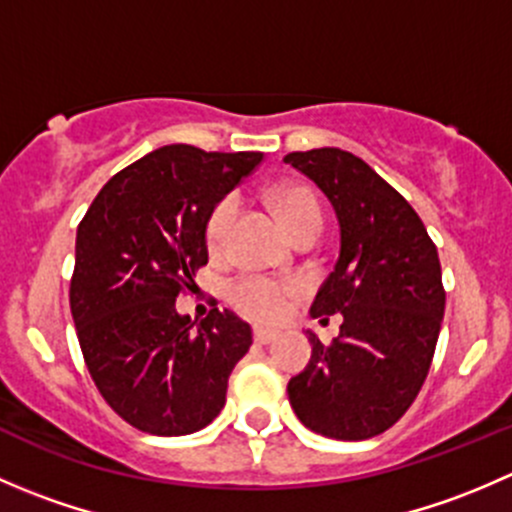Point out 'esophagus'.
Masks as SVG:
<instances>
[{
	"instance_id": "obj_1",
	"label": "esophagus",
	"mask_w": 512,
	"mask_h": 512,
	"mask_svg": "<svg viewBox=\"0 0 512 512\" xmlns=\"http://www.w3.org/2000/svg\"><path fill=\"white\" fill-rule=\"evenodd\" d=\"M277 329H267V327H255V342L257 344H270L277 339Z\"/></svg>"
}]
</instances>
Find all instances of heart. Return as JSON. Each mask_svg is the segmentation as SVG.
<instances>
[{"instance_id":"1","label":"heart","mask_w":512,"mask_h":512,"mask_svg":"<svg viewBox=\"0 0 512 512\" xmlns=\"http://www.w3.org/2000/svg\"><path fill=\"white\" fill-rule=\"evenodd\" d=\"M275 205L287 230H294V227L309 218H322L317 198L307 188L280 190ZM237 210H240L237 198L230 195V198L220 200L218 208L210 213L208 225H205V237H208L210 250H220L225 245L227 235H230L232 225H235ZM227 297L235 304V309H240L247 317L262 319V322H275V319H280L287 312L289 299H292V287L280 280H272V277L247 275L227 287Z\"/></svg>"}]
</instances>
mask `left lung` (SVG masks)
<instances>
[{
    "label": "left lung",
    "instance_id": "8db88e82",
    "mask_svg": "<svg viewBox=\"0 0 512 512\" xmlns=\"http://www.w3.org/2000/svg\"><path fill=\"white\" fill-rule=\"evenodd\" d=\"M285 163L339 223V257L309 314H342L329 347L307 329L312 359L289 379V404L314 433L364 441L394 426L426 381L446 309L441 262L416 210L354 153L314 148Z\"/></svg>",
    "mask_w": 512,
    "mask_h": 512
}]
</instances>
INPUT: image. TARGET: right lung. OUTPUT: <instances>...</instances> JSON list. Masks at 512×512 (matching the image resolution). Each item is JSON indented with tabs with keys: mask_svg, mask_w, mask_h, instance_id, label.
<instances>
[{
	"mask_svg": "<svg viewBox=\"0 0 512 512\" xmlns=\"http://www.w3.org/2000/svg\"><path fill=\"white\" fill-rule=\"evenodd\" d=\"M262 158L163 146L113 175L76 230L69 299L81 352L108 406L138 431L185 436L225 406L250 324L227 309L190 322L175 299L208 262L210 213Z\"/></svg>",
	"mask_w": 512,
	"mask_h": 512,
	"instance_id": "obj_1",
	"label": "right lung"
}]
</instances>
